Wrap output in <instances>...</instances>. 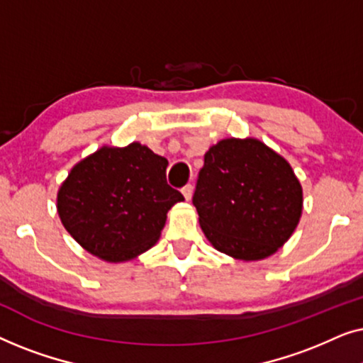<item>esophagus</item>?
I'll use <instances>...</instances> for the list:
<instances>
[{
  "label": "esophagus",
  "mask_w": 363,
  "mask_h": 363,
  "mask_svg": "<svg viewBox=\"0 0 363 363\" xmlns=\"http://www.w3.org/2000/svg\"><path fill=\"white\" fill-rule=\"evenodd\" d=\"M182 193L183 196H185V200H191V195H193V185H185L182 188Z\"/></svg>",
  "instance_id": "obj_1"
}]
</instances>
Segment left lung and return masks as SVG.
I'll list each match as a JSON object with an SVG mask.
<instances>
[{
    "mask_svg": "<svg viewBox=\"0 0 363 363\" xmlns=\"http://www.w3.org/2000/svg\"><path fill=\"white\" fill-rule=\"evenodd\" d=\"M218 251L242 261L274 255L294 233L302 186L289 163L256 138H225L205 153L193 195Z\"/></svg>",
    "mask_w": 363,
    "mask_h": 363,
    "instance_id": "obj_1",
    "label": "left lung"
}]
</instances>
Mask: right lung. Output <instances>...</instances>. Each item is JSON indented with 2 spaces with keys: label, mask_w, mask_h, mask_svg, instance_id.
Wrapping results in <instances>:
<instances>
[{
  "label": "right lung",
  "mask_w": 363,
  "mask_h": 363,
  "mask_svg": "<svg viewBox=\"0 0 363 363\" xmlns=\"http://www.w3.org/2000/svg\"><path fill=\"white\" fill-rule=\"evenodd\" d=\"M168 160L142 143L102 147L77 163L57 191V213L74 240L108 262L155 245L183 195L167 183Z\"/></svg>",
  "instance_id": "right-lung-1"
}]
</instances>
